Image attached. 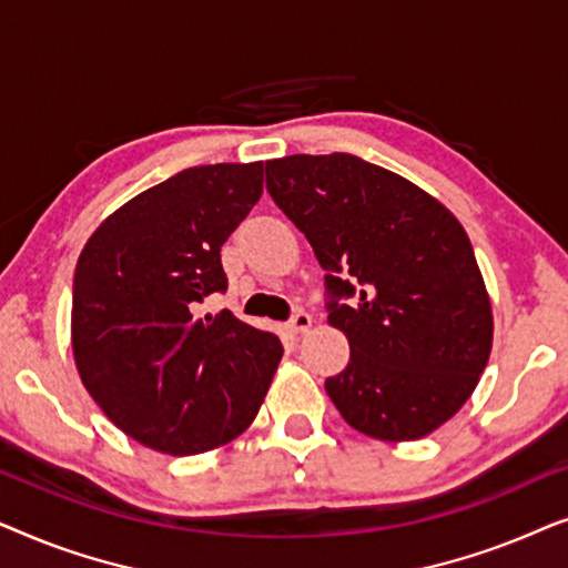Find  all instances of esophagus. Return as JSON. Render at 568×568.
<instances>
[{
    "instance_id": "1",
    "label": "esophagus",
    "mask_w": 568,
    "mask_h": 568,
    "mask_svg": "<svg viewBox=\"0 0 568 568\" xmlns=\"http://www.w3.org/2000/svg\"><path fill=\"white\" fill-rule=\"evenodd\" d=\"M310 325H313V315L305 313V310H297V313H294L292 321H290V331L292 333H305V331H310Z\"/></svg>"
}]
</instances>
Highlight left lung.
<instances>
[{
  "label": "left lung",
  "instance_id": "left-lung-1",
  "mask_svg": "<svg viewBox=\"0 0 568 568\" xmlns=\"http://www.w3.org/2000/svg\"><path fill=\"white\" fill-rule=\"evenodd\" d=\"M266 191L325 271V310L348 364L325 379L348 426L422 439L476 390L491 302L453 212L406 178L346 152L266 162Z\"/></svg>",
  "mask_w": 568,
  "mask_h": 568
}]
</instances>
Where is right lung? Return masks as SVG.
Segmentation results:
<instances>
[{
  "label": "right lung",
  "mask_w": 568,
  "mask_h": 568,
  "mask_svg": "<svg viewBox=\"0 0 568 568\" xmlns=\"http://www.w3.org/2000/svg\"><path fill=\"white\" fill-rule=\"evenodd\" d=\"M263 193V162L175 173L92 232L74 271L72 348L111 422L168 455L227 445L258 414L282 341L230 310L222 245Z\"/></svg>",
  "instance_id": "right-lung-1"
}]
</instances>
